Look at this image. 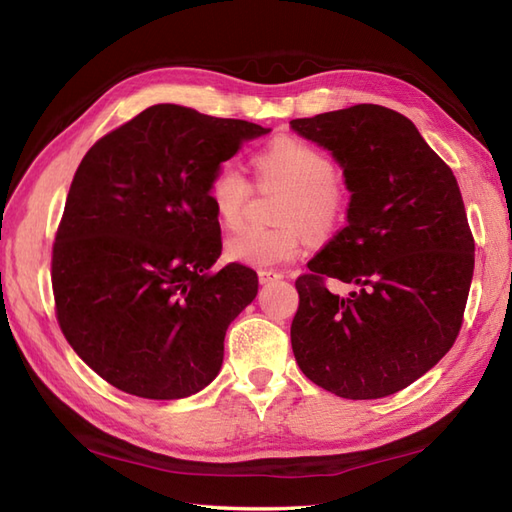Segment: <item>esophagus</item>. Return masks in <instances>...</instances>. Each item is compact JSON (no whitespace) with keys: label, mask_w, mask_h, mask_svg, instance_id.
I'll return each mask as SVG.
<instances>
[{"label":"esophagus","mask_w":512,"mask_h":512,"mask_svg":"<svg viewBox=\"0 0 512 512\" xmlns=\"http://www.w3.org/2000/svg\"><path fill=\"white\" fill-rule=\"evenodd\" d=\"M257 277H259V284H270V281H279L284 275L275 273V270H259Z\"/></svg>","instance_id":"esophagus-1"}]
</instances>
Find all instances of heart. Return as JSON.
I'll use <instances>...</instances> for the list:
<instances>
[{
	"mask_svg": "<svg viewBox=\"0 0 512 512\" xmlns=\"http://www.w3.org/2000/svg\"><path fill=\"white\" fill-rule=\"evenodd\" d=\"M253 165L259 187L286 189L277 211L281 226H246L228 237L226 255L231 262L275 268L299 255L303 233L323 239L339 228L347 209V191L328 151L308 140L284 136L259 151ZM250 193L253 187L235 165H222L206 187L213 213L228 228L244 220Z\"/></svg>",
	"mask_w": 512,
	"mask_h": 512,
	"instance_id": "b5f03b06",
	"label": "heart"
}]
</instances>
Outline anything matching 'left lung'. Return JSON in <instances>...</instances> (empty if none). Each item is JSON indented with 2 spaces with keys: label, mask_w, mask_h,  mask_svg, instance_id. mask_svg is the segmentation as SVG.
<instances>
[{
  "label": "left lung",
  "mask_w": 512,
  "mask_h": 512,
  "mask_svg": "<svg viewBox=\"0 0 512 512\" xmlns=\"http://www.w3.org/2000/svg\"><path fill=\"white\" fill-rule=\"evenodd\" d=\"M290 127L328 149L350 191L347 224L297 279L290 341L314 385L350 400L396 394L451 350L475 242L453 171L407 116L354 105ZM350 283L334 296L327 279Z\"/></svg>",
  "instance_id": "1"
}]
</instances>
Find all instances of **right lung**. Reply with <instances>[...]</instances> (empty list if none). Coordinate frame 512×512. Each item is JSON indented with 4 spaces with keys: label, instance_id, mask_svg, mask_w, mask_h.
<instances>
[{
    "label": "right lung",
    "instance_id": "right-lung-1",
    "mask_svg": "<svg viewBox=\"0 0 512 512\" xmlns=\"http://www.w3.org/2000/svg\"><path fill=\"white\" fill-rule=\"evenodd\" d=\"M268 132L160 103L81 160L54 239L52 290L72 350L116 389L178 400L220 374L228 325L259 284L242 264L213 270L222 239L206 187Z\"/></svg>",
    "mask_w": 512,
    "mask_h": 512
}]
</instances>
